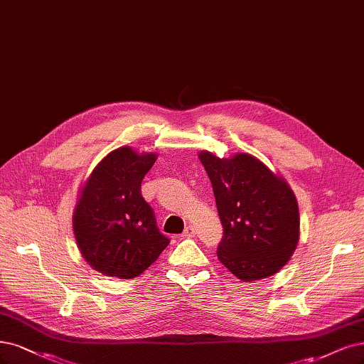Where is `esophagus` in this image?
Wrapping results in <instances>:
<instances>
[{
  "mask_svg": "<svg viewBox=\"0 0 364 364\" xmlns=\"http://www.w3.org/2000/svg\"><path fill=\"white\" fill-rule=\"evenodd\" d=\"M193 236H196V232H194V229L191 228V225H188V228H185L183 233L181 235V237H193Z\"/></svg>",
  "mask_w": 364,
  "mask_h": 364,
  "instance_id": "1",
  "label": "esophagus"
}]
</instances>
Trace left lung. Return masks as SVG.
Returning <instances> with one entry per match:
<instances>
[{
    "mask_svg": "<svg viewBox=\"0 0 364 364\" xmlns=\"http://www.w3.org/2000/svg\"><path fill=\"white\" fill-rule=\"evenodd\" d=\"M198 158L210 179L223 224L220 262L244 282L280 271L295 252L299 235L291 186L248 154L221 159L200 152Z\"/></svg>",
    "mask_w": 364,
    "mask_h": 364,
    "instance_id": "obj_1",
    "label": "left lung"
}]
</instances>
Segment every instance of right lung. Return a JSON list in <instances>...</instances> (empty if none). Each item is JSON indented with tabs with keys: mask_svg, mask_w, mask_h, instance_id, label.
I'll list each match as a JSON object with an SVG mask.
<instances>
[{
	"mask_svg": "<svg viewBox=\"0 0 364 364\" xmlns=\"http://www.w3.org/2000/svg\"><path fill=\"white\" fill-rule=\"evenodd\" d=\"M155 161L154 154L120 147L99 162L82 188L73 232L84 259L104 275L134 279L170 244L141 196V182Z\"/></svg>",
	"mask_w": 364,
	"mask_h": 364,
	"instance_id": "right-lung-1",
	"label": "right lung"
}]
</instances>
